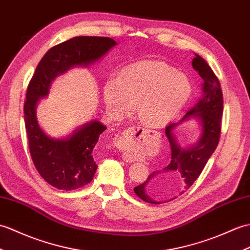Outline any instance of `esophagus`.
<instances>
[{
  "mask_svg": "<svg viewBox=\"0 0 250 250\" xmlns=\"http://www.w3.org/2000/svg\"><path fill=\"white\" fill-rule=\"evenodd\" d=\"M144 135H145V131L144 129H142V127H138V126L127 127V129L124 130V132L121 133V136L119 137L117 142V146L123 150L129 149L132 145L135 143L137 138H142Z\"/></svg>",
  "mask_w": 250,
  "mask_h": 250,
  "instance_id": "obj_1",
  "label": "esophagus"
}]
</instances>
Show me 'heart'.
<instances>
[{
	"label": "heart",
	"mask_w": 250,
	"mask_h": 250,
	"mask_svg": "<svg viewBox=\"0 0 250 250\" xmlns=\"http://www.w3.org/2000/svg\"><path fill=\"white\" fill-rule=\"evenodd\" d=\"M191 94L187 75L163 62L144 61L109 77L103 87L104 103L111 113L123 115L136 105V115L146 125L169 123L181 112Z\"/></svg>",
	"instance_id": "obj_1"
}]
</instances>
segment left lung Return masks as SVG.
<instances>
[{
    "instance_id": "obj_1",
    "label": "left lung",
    "mask_w": 250,
    "mask_h": 250,
    "mask_svg": "<svg viewBox=\"0 0 250 250\" xmlns=\"http://www.w3.org/2000/svg\"><path fill=\"white\" fill-rule=\"evenodd\" d=\"M191 65L204 80L202 94L181 121L198 118L202 134L196 146L184 149L179 146L172 135L173 127L178 124L166 126L165 134L171 150L169 164L154 170L142 184L134 188L136 196L149 204H165L185 193L200 176L219 142L224 111L222 87L212 68L201 56L196 54Z\"/></svg>"
}]
</instances>
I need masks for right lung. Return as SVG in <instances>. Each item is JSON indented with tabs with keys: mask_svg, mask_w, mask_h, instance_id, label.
I'll use <instances>...</instances> for the list:
<instances>
[{
	"mask_svg": "<svg viewBox=\"0 0 250 250\" xmlns=\"http://www.w3.org/2000/svg\"><path fill=\"white\" fill-rule=\"evenodd\" d=\"M114 45V39L97 36H79L56 44L39 62L28 83L23 108L28 149L39 175L59 189H78L91 181L98 167L92 151L106 126L95 120L66 139L51 138L37 123L36 104L48 95L57 75L73 66L89 65Z\"/></svg>",
	"mask_w": 250,
	"mask_h": 250,
	"instance_id": "obj_1",
	"label": "right lung"
}]
</instances>
